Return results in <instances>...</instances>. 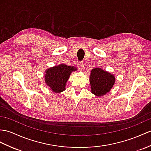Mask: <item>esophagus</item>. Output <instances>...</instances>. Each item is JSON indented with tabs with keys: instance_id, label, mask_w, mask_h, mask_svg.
<instances>
[{
	"instance_id": "obj_1",
	"label": "esophagus",
	"mask_w": 151,
	"mask_h": 151,
	"mask_svg": "<svg viewBox=\"0 0 151 151\" xmlns=\"http://www.w3.org/2000/svg\"><path fill=\"white\" fill-rule=\"evenodd\" d=\"M79 68L80 70H83L84 69V64L83 63V62H79Z\"/></svg>"
}]
</instances>
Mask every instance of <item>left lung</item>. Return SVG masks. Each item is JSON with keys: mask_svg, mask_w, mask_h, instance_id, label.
Listing matches in <instances>:
<instances>
[{"mask_svg": "<svg viewBox=\"0 0 151 151\" xmlns=\"http://www.w3.org/2000/svg\"><path fill=\"white\" fill-rule=\"evenodd\" d=\"M115 82V77L100 68H95L91 71L90 83L91 91L98 97L103 96L111 90Z\"/></svg>", "mask_w": 151, "mask_h": 151, "instance_id": "left-lung-1", "label": "left lung"}]
</instances>
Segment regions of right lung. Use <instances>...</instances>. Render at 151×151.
Wrapping results in <instances>:
<instances>
[{
    "label": "right lung",
    "instance_id": "add662e5",
    "mask_svg": "<svg viewBox=\"0 0 151 151\" xmlns=\"http://www.w3.org/2000/svg\"><path fill=\"white\" fill-rule=\"evenodd\" d=\"M77 68L65 64L54 66L46 70L44 76L45 83L54 93H60L65 90V86L71 73Z\"/></svg>",
    "mask_w": 151,
    "mask_h": 151
}]
</instances>
